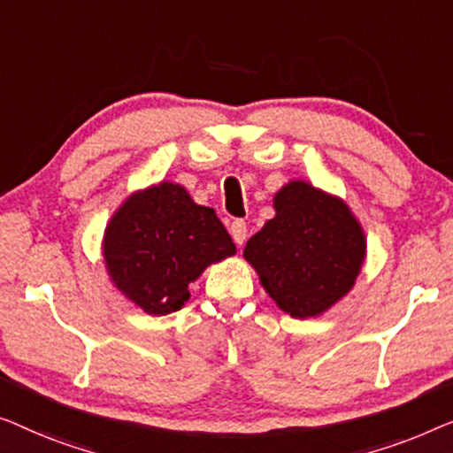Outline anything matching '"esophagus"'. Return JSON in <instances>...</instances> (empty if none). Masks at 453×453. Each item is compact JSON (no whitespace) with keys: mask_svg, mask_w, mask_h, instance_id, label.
Returning <instances> with one entry per match:
<instances>
[{"mask_svg":"<svg viewBox=\"0 0 453 453\" xmlns=\"http://www.w3.org/2000/svg\"><path fill=\"white\" fill-rule=\"evenodd\" d=\"M229 234H232L234 242L238 246H242L246 242V235H248V229H246V224L242 219H235L232 221V226H229Z\"/></svg>","mask_w":453,"mask_h":453,"instance_id":"esophagus-1","label":"esophagus"}]
</instances>
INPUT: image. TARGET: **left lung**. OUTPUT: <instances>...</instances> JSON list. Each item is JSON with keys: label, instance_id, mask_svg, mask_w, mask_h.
Wrapping results in <instances>:
<instances>
[{"label": "left lung", "instance_id": "obj_1", "mask_svg": "<svg viewBox=\"0 0 453 453\" xmlns=\"http://www.w3.org/2000/svg\"><path fill=\"white\" fill-rule=\"evenodd\" d=\"M275 218L246 242L244 258L269 297L291 318H316L359 277L365 232L339 196L291 180L273 199Z\"/></svg>", "mask_w": 453, "mask_h": 453}]
</instances>
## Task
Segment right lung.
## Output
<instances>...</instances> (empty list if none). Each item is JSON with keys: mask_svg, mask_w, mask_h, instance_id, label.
Returning a JSON list of instances; mask_svg holds the SVG:
<instances>
[{"mask_svg": "<svg viewBox=\"0 0 453 453\" xmlns=\"http://www.w3.org/2000/svg\"><path fill=\"white\" fill-rule=\"evenodd\" d=\"M234 254L213 209L196 205L187 188L168 180L127 196L102 238L112 285L150 316L180 310L188 285Z\"/></svg>", "mask_w": 453, "mask_h": 453, "instance_id": "add662e5", "label": "right lung"}]
</instances>
